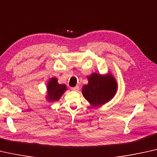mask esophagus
Listing matches in <instances>:
<instances>
[{"label": "esophagus", "mask_w": 157, "mask_h": 157, "mask_svg": "<svg viewBox=\"0 0 157 157\" xmlns=\"http://www.w3.org/2000/svg\"><path fill=\"white\" fill-rule=\"evenodd\" d=\"M71 90H72V91H78L79 90V86H75V87H71Z\"/></svg>", "instance_id": "34e87169"}]
</instances>
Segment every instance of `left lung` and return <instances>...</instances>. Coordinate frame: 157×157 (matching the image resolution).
Instances as JSON below:
<instances>
[{
    "instance_id": "1",
    "label": "left lung",
    "mask_w": 157,
    "mask_h": 157,
    "mask_svg": "<svg viewBox=\"0 0 157 157\" xmlns=\"http://www.w3.org/2000/svg\"><path fill=\"white\" fill-rule=\"evenodd\" d=\"M87 78L88 84L83 86L82 93L91 106L105 105L113 98L117 90V83L111 74L92 73Z\"/></svg>"
}]
</instances>
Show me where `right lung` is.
<instances>
[{"label": "right lung", "instance_id": "right-lung-1", "mask_svg": "<svg viewBox=\"0 0 157 157\" xmlns=\"http://www.w3.org/2000/svg\"><path fill=\"white\" fill-rule=\"evenodd\" d=\"M47 90L48 94L46 99L51 102L59 100L64 92L67 90V86L65 84H59L56 78H52L48 82Z\"/></svg>", "mask_w": 157, "mask_h": 157}]
</instances>
